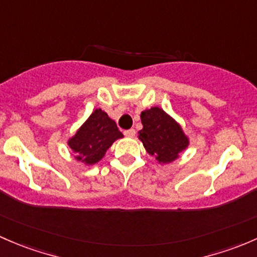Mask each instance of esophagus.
<instances>
[{"label":"esophagus","instance_id":"1","mask_svg":"<svg viewBox=\"0 0 257 257\" xmlns=\"http://www.w3.org/2000/svg\"><path fill=\"white\" fill-rule=\"evenodd\" d=\"M123 135H125L126 137H135V135H136V131H135L134 128L126 130V131L123 132Z\"/></svg>","mask_w":257,"mask_h":257}]
</instances>
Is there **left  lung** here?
Masks as SVG:
<instances>
[{"instance_id": "obj_1", "label": "left lung", "mask_w": 257, "mask_h": 257, "mask_svg": "<svg viewBox=\"0 0 257 257\" xmlns=\"http://www.w3.org/2000/svg\"><path fill=\"white\" fill-rule=\"evenodd\" d=\"M141 122L144 127L139 131V140L160 165L174 162L189 146V137L181 123L161 107L142 111Z\"/></svg>"}]
</instances>
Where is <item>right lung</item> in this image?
<instances>
[{
  "label": "right lung",
  "instance_id": "right-lung-1",
  "mask_svg": "<svg viewBox=\"0 0 257 257\" xmlns=\"http://www.w3.org/2000/svg\"><path fill=\"white\" fill-rule=\"evenodd\" d=\"M122 137L115 121L99 107L92 111L67 144L74 153V160L85 166H92L104 158L116 140Z\"/></svg>",
  "mask_w": 257,
  "mask_h": 257
}]
</instances>
